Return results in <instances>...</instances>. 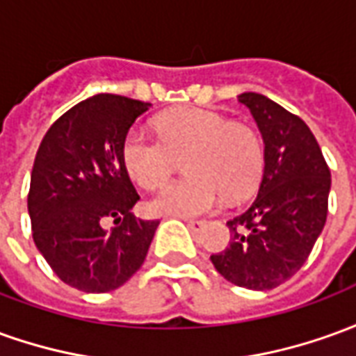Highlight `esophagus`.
Wrapping results in <instances>:
<instances>
[{
	"mask_svg": "<svg viewBox=\"0 0 356 356\" xmlns=\"http://www.w3.org/2000/svg\"><path fill=\"white\" fill-rule=\"evenodd\" d=\"M186 225L193 231H200L202 227H206V221L204 220H186Z\"/></svg>",
	"mask_w": 356,
	"mask_h": 356,
	"instance_id": "esophagus-1",
	"label": "esophagus"
}]
</instances>
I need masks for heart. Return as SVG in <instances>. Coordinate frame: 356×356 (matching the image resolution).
Here are the masks:
<instances>
[{"label":"heart","instance_id":"obj_1","mask_svg":"<svg viewBox=\"0 0 356 356\" xmlns=\"http://www.w3.org/2000/svg\"><path fill=\"white\" fill-rule=\"evenodd\" d=\"M157 138L131 131L123 163L136 185L160 188L185 158L188 177L168 185L150 202L152 212L193 218L212 212L225 196L241 200L264 170V143L254 127L204 108H175L156 119Z\"/></svg>","mask_w":356,"mask_h":356}]
</instances>
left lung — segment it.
Returning a JSON list of instances; mask_svg holds the SVG:
<instances>
[{
  "label": "left lung",
  "mask_w": 356,
  "mask_h": 356,
  "mask_svg": "<svg viewBox=\"0 0 356 356\" xmlns=\"http://www.w3.org/2000/svg\"><path fill=\"white\" fill-rule=\"evenodd\" d=\"M264 138V175L248 210L227 221L229 245L210 256L238 287L266 291L307 262L327 218L330 168L308 125L256 92L238 96Z\"/></svg>",
  "instance_id": "8db88e82"
}]
</instances>
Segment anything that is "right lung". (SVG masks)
I'll return each instance as SVG.
<instances>
[{
	"label": "right lung",
	"instance_id": "obj_1",
	"mask_svg": "<svg viewBox=\"0 0 356 356\" xmlns=\"http://www.w3.org/2000/svg\"><path fill=\"white\" fill-rule=\"evenodd\" d=\"M148 102L96 94L49 127L29 191L32 238L49 268L84 293L121 287L143 266L158 220L131 213L140 196L123 163V140ZM113 219L116 227L103 229Z\"/></svg>",
	"mask_w": 356,
	"mask_h": 356
}]
</instances>
